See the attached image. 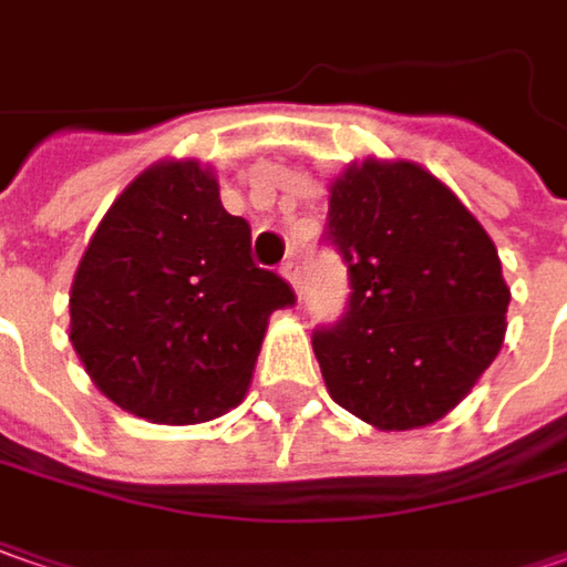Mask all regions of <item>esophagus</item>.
I'll list each match as a JSON object with an SVG mask.
<instances>
[{"label": "esophagus", "mask_w": 567, "mask_h": 567, "mask_svg": "<svg viewBox=\"0 0 567 567\" xmlns=\"http://www.w3.org/2000/svg\"><path fill=\"white\" fill-rule=\"evenodd\" d=\"M279 272L285 276V282L295 288V295H301V266H298V259H285Z\"/></svg>", "instance_id": "34e87169"}]
</instances>
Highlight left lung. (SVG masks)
<instances>
[{
    "instance_id": "1",
    "label": "left lung",
    "mask_w": 567,
    "mask_h": 567,
    "mask_svg": "<svg viewBox=\"0 0 567 567\" xmlns=\"http://www.w3.org/2000/svg\"><path fill=\"white\" fill-rule=\"evenodd\" d=\"M346 313L313 332L330 396L381 431L444 419L505 342L511 288L473 212L422 164L364 158L330 184Z\"/></svg>"
}]
</instances>
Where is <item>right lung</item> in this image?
<instances>
[{
	"label": "right lung",
	"instance_id": "right-lung-1",
	"mask_svg": "<svg viewBox=\"0 0 567 567\" xmlns=\"http://www.w3.org/2000/svg\"><path fill=\"white\" fill-rule=\"evenodd\" d=\"M295 305L250 257V225L225 212L199 161H158L126 186L69 291V339L120 409L196 425L235 409L254 378L269 313Z\"/></svg>",
	"mask_w": 567,
	"mask_h": 567
}]
</instances>
